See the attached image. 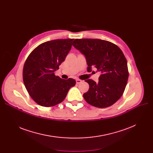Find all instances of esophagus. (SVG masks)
Masks as SVG:
<instances>
[{
	"mask_svg": "<svg viewBox=\"0 0 153 153\" xmlns=\"http://www.w3.org/2000/svg\"><path fill=\"white\" fill-rule=\"evenodd\" d=\"M82 81H81V80H80V79H76V84H80V83H81Z\"/></svg>",
	"mask_w": 153,
	"mask_h": 153,
	"instance_id": "34e87169",
	"label": "esophagus"
}]
</instances>
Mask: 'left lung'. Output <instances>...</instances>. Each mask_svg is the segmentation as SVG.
<instances>
[{"label":"left lung","mask_w":153,"mask_h":153,"mask_svg":"<svg viewBox=\"0 0 153 153\" xmlns=\"http://www.w3.org/2000/svg\"><path fill=\"white\" fill-rule=\"evenodd\" d=\"M72 46L84 55L88 72L94 66L101 73L98 82L85 81L89 89L83 94L85 100L98 108L113 105L122 96L129 75L122 51L116 45L100 39H75Z\"/></svg>","instance_id":"1"}]
</instances>
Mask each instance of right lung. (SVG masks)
<instances>
[{
    "label": "right lung",
    "instance_id": "obj_1",
    "mask_svg": "<svg viewBox=\"0 0 153 153\" xmlns=\"http://www.w3.org/2000/svg\"><path fill=\"white\" fill-rule=\"evenodd\" d=\"M73 39H54L39 45L24 64V84L30 97L38 105L46 107L57 105L75 85L74 79H62L54 75L70 51Z\"/></svg>",
    "mask_w": 153,
    "mask_h": 153
}]
</instances>
